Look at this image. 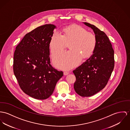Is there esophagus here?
Here are the masks:
<instances>
[{
    "instance_id": "esophagus-1",
    "label": "esophagus",
    "mask_w": 130,
    "mask_h": 130,
    "mask_svg": "<svg viewBox=\"0 0 130 130\" xmlns=\"http://www.w3.org/2000/svg\"><path fill=\"white\" fill-rule=\"evenodd\" d=\"M69 72H67V71H64V75H67L68 74H69Z\"/></svg>"
}]
</instances>
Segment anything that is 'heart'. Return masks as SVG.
Segmentation results:
<instances>
[{
    "label": "heart",
    "instance_id": "obj_1",
    "mask_svg": "<svg viewBox=\"0 0 130 130\" xmlns=\"http://www.w3.org/2000/svg\"><path fill=\"white\" fill-rule=\"evenodd\" d=\"M63 32V35L57 31L53 32L49 44L50 53L52 56L56 55L71 42V50L62 52L53 58L57 68L69 69L78 65L82 58L86 59L92 55L96 47L97 39L94 34L79 25L65 27Z\"/></svg>",
    "mask_w": 130,
    "mask_h": 130
}]
</instances>
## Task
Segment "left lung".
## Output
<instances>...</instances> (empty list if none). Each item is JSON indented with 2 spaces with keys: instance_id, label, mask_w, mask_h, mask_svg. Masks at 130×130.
Here are the masks:
<instances>
[{
  "instance_id": "8db88e82",
  "label": "left lung",
  "mask_w": 130,
  "mask_h": 130,
  "mask_svg": "<svg viewBox=\"0 0 130 130\" xmlns=\"http://www.w3.org/2000/svg\"><path fill=\"white\" fill-rule=\"evenodd\" d=\"M84 24L93 30L97 45L90 58L73 71L76 79L74 88L80 96L89 97L107 85L114 67V51L104 32L88 23Z\"/></svg>"
}]
</instances>
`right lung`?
Here are the masks:
<instances>
[{
  "instance_id": "add662e5",
  "label": "right lung",
  "mask_w": 130,
  "mask_h": 130,
  "mask_svg": "<svg viewBox=\"0 0 130 130\" xmlns=\"http://www.w3.org/2000/svg\"><path fill=\"white\" fill-rule=\"evenodd\" d=\"M56 27L46 24L27 34L16 47L13 72L21 90L37 100L52 94L62 71L50 64V41Z\"/></svg>"
}]
</instances>
